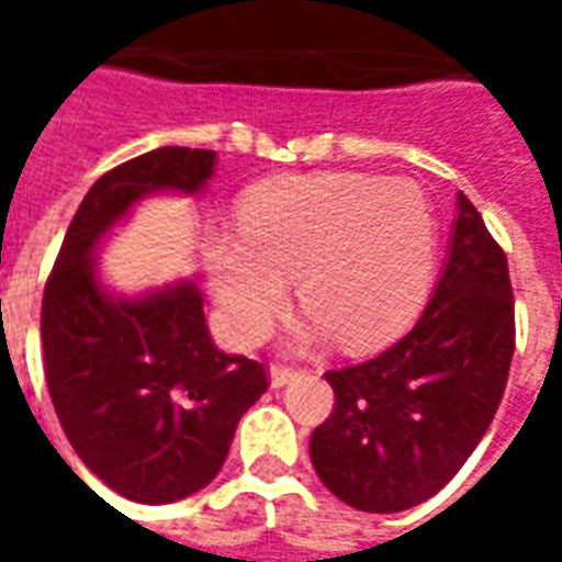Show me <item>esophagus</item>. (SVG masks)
I'll return each instance as SVG.
<instances>
[{"mask_svg":"<svg viewBox=\"0 0 562 562\" xmlns=\"http://www.w3.org/2000/svg\"><path fill=\"white\" fill-rule=\"evenodd\" d=\"M271 387H282V384H289V382H294V379H297L300 375V370L297 368H282V364H273L271 368Z\"/></svg>","mask_w":562,"mask_h":562,"instance_id":"obj_1","label":"esophagus"}]
</instances>
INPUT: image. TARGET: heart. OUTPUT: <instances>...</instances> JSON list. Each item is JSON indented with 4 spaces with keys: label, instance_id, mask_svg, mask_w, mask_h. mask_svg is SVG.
<instances>
[{
    "label": "heart",
    "instance_id": "heart-1",
    "mask_svg": "<svg viewBox=\"0 0 562 562\" xmlns=\"http://www.w3.org/2000/svg\"><path fill=\"white\" fill-rule=\"evenodd\" d=\"M437 221L411 180L361 171L289 175L241 198V229L206 236V271L229 335L256 344L289 300L312 312L300 341L333 333L350 350L391 341L417 315Z\"/></svg>",
    "mask_w": 562,
    "mask_h": 562
}]
</instances>
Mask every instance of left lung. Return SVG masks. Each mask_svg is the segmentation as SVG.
<instances>
[{
  "label": "left lung",
  "instance_id": "left-lung-1",
  "mask_svg": "<svg viewBox=\"0 0 562 562\" xmlns=\"http://www.w3.org/2000/svg\"><path fill=\"white\" fill-rule=\"evenodd\" d=\"M514 291L505 250L467 194L426 312L382 356L329 370V419L308 454L335 496L400 514L443 490L496 417L514 359Z\"/></svg>",
  "mask_w": 562,
  "mask_h": 562
}]
</instances>
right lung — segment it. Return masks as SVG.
<instances>
[{
  "mask_svg": "<svg viewBox=\"0 0 562 562\" xmlns=\"http://www.w3.org/2000/svg\"><path fill=\"white\" fill-rule=\"evenodd\" d=\"M215 151L157 148L92 183L66 229L43 291V361L57 419L83 467L113 493L169 505L206 487L241 414L268 391L259 361L212 344L203 294L178 280L116 294L95 250L136 203L201 194Z\"/></svg>",
  "mask_w": 562,
  "mask_h": 562,
  "instance_id": "right-lung-1",
  "label": "right lung"
}]
</instances>
